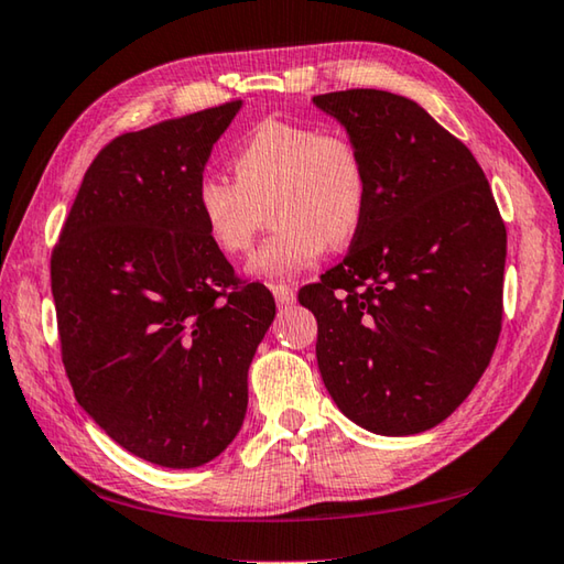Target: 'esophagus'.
<instances>
[{"label": "esophagus", "mask_w": 564, "mask_h": 564, "mask_svg": "<svg viewBox=\"0 0 564 564\" xmlns=\"http://www.w3.org/2000/svg\"><path fill=\"white\" fill-rule=\"evenodd\" d=\"M271 291H273V299H275V303H279V308H289V305H293V303H295V291L291 289V285L275 283Z\"/></svg>", "instance_id": "1"}]
</instances>
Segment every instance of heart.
<instances>
[{"label": "heart", "instance_id": "heart-1", "mask_svg": "<svg viewBox=\"0 0 564 564\" xmlns=\"http://www.w3.org/2000/svg\"><path fill=\"white\" fill-rule=\"evenodd\" d=\"M231 172L234 182L204 172L194 184V209L214 249L237 259L251 249L269 204L275 231L251 256L253 279L285 281L311 269L327 241H350L365 219V155L340 130L263 120L234 150Z\"/></svg>", "mask_w": 564, "mask_h": 564}]
</instances>
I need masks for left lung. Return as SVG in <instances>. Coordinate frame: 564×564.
<instances>
[{
  "instance_id": "8db88e82",
  "label": "left lung",
  "mask_w": 564,
  "mask_h": 564,
  "mask_svg": "<svg viewBox=\"0 0 564 564\" xmlns=\"http://www.w3.org/2000/svg\"><path fill=\"white\" fill-rule=\"evenodd\" d=\"M313 104L360 145L370 177L350 251L299 293L317 321V367L367 432H426L496 350L506 224L470 150L414 100L352 88Z\"/></svg>"
}]
</instances>
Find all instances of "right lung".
<instances>
[{
    "mask_svg": "<svg viewBox=\"0 0 564 564\" xmlns=\"http://www.w3.org/2000/svg\"><path fill=\"white\" fill-rule=\"evenodd\" d=\"M239 108L110 140L51 253L78 404L126 452L165 468L202 466L234 442L249 365L275 315L271 291L237 279L194 209V184Z\"/></svg>",
    "mask_w": 564,
    "mask_h": 564,
    "instance_id": "add662e5",
    "label": "right lung"
}]
</instances>
